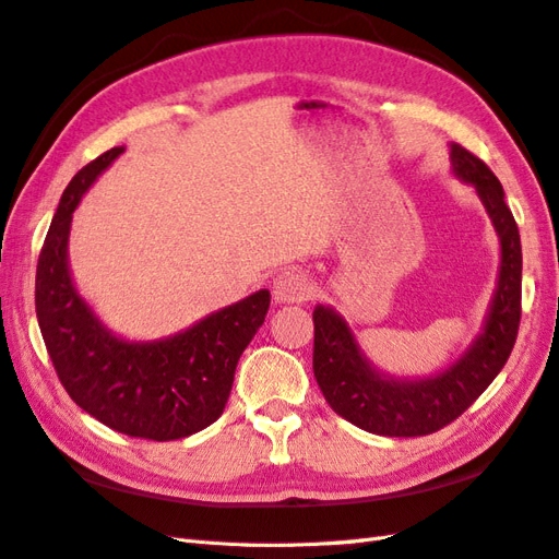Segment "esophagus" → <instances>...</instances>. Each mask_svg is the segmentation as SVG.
I'll return each instance as SVG.
<instances>
[{"mask_svg":"<svg viewBox=\"0 0 559 559\" xmlns=\"http://www.w3.org/2000/svg\"><path fill=\"white\" fill-rule=\"evenodd\" d=\"M311 297V278L300 269H285L274 278V300L281 305L305 302Z\"/></svg>","mask_w":559,"mask_h":559,"instance_id":"34e87169","label":"esophagus"}]
</instances>
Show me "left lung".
Returning a JSON list of instances; mask_svg holds the SVG:
<instances>
[{
  "label": "left lung",
  "instance_id": "8db88e82",
  "mask_svg": "<svg viewBox=\"0 0 559 559\" xmlns=\"http://www.w3.org/2000/svg\"><path fill=\"white\" fill-rule=\"evenodd\" d=\"M450 164L474 186L500 240V269L484 326L472 345L443 371L421 379L383 373L361 349L341 311L314 307V376L335 414L369 433L428 436L455 421L481 395L508 361L522 319V240L504 204V190L490 168L450 142Z\"/></svg>",
  "mask_w": 559,
  "mask_h": 559
}]
</instances>
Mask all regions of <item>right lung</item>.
<instances>
[{
	"label": "right lung",
	"mask_w": 559,
	"mask_h": 559,
	"mask_svg": "<svg viewBox=\"0 0 559 559\" xmlns=\"http://www.w3.org/2000/svg\"><path fill=\"white\" fill-rule=\"evenodd\" d=\"M123 150L104 152L63 190L37 259L35 311L51 365L78 407L119 433L176 440L224 414L238 359L264 323L271 293L257 290L157 341H128L104 326L73 283L69 236L75 206Z\"/></svg>",
	"instance_id": "right-lung-1"
}]
</instances>
